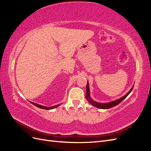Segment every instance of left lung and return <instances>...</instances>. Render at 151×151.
Masks as SVG:
<instances>
[{"instance_id": "obj_1", "label": "left lung", "mask_w": 151, "mask_h": 151, "mask_svg": "<svg viewBox=\"0 0 151 151\" xmlns=\"http://www.w3.org/2000/svg\"><path fill=\"white\" fill-rule=\"evenodd\" d=\"M134 85L132 86V88H131V89L128 92L125 96H123V97H122L121 98L115 100V101H113L111 102H109V103H98L96 101H94V100H93L91 99V96H90V91H89V84H88V83H87V86H86V99L88 100V102L89 103H91V104L93 105V106L96 107L98 108H100V109H109V108H111L112 107H114L116 106L119 103H120L123 100H124L127 96L128 95H129L131 91H132L134 88Z\"/></svg>"}]
</instances>
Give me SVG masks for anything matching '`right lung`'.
<instances>
[{
    "mask_svg": "<svg viewBox=\"0 0 151 151\" xmlns=\"http://www.w3.org/2000/svg\"><path fill=\"white\" fill-rule=\"evenodd\" d=\"M32 104H33V105H35V106H37L40 108H42V109H53V108H55L57 107H58L59 105L60 104H57V105H55V106H52V107H47V106H42V105H40L38 104H36V103H33V102H31Z\"/></svg>",
    "mask_w": 151,
    "mask_h": 151,
    "instance_id": "right-lung-1",
    "label": "right lung"
}]
</instances>
